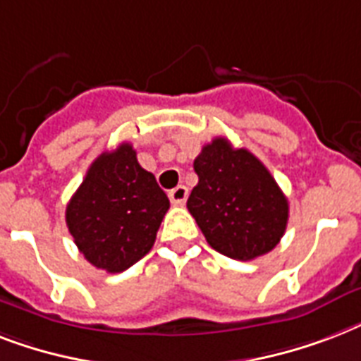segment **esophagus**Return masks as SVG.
Segmentation results:
<instances>
[{"label": "esophagus", "mask_w": 361, "mask_h": 361, "mask_svg": "<svg viewBox=\"0 0 361 361\" xmlns=\"http://www.w3.org/2000/svg\"><path fill=\"white\" fill-rule=\"evenodd\" d=\"M187 197H189V189L185 185H178L169 192L170 202L174 204V206H181L187 200Z\"/></svg>", "instance_id": "esophagus-1"}]
</instances>
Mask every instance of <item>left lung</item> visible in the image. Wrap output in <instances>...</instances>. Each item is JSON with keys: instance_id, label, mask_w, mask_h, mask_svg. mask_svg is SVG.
<instances>
[{"instance_id": "left-lung-1", "label": "left lung", "mask_w": 361, "mask_h": 361, "mask_svg": "<svg viewBox=\"0 0 361 361\" xmlns=\"http://www.w3.org/2000/svg\"><path fill=\"white\" fill-rule=\"evenodd\" d=\"M197 187L187 209L215 251L252 260L285 234L288 200L269 170L245 147L214 138L195 159Z\"/></svg>"}]
</instances>
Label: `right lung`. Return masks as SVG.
Listing matches in <instances>:
<instances>
[{
  "label": "right lung",
  "mask_w": 361,
  "mask_h": 361,
  "mask_svg": "<svg viewBox=\"0 0 361 361\" xmlns=\"http://www.w3.org/2000/svg\"><path fill=\"white\" fill-rule=\"evenodd\" d=\"M169 208L155 176L123 142L93 161L67 204L65 221L87 262L120 274L149 252Z\"/></svg>",
  "instance_id": "add662e5"
}]
</instances>
